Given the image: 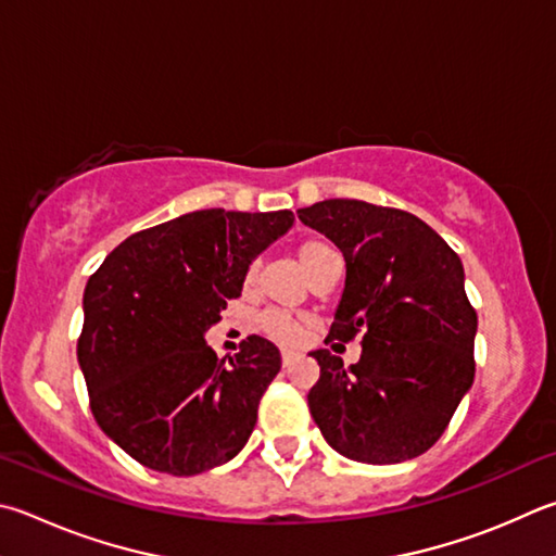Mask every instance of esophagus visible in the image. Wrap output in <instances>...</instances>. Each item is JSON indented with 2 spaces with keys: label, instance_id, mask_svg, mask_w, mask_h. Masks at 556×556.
Wrapping results in <instances>:
<instances>
[{
  "label": "esophagus",
  "instance_id": "esophagus-1",
  "mask_svg": "<svg viewBox=\"0 0 556 556\" xmlns=\"http://www.w3.org/2000/svg\"><path fill=\"white\" fill-rule=\"evenodd\" d=\"M299 357V352H294V350H281V365L285 367H289L291 362H294Z\"/></svg>",
  "mask_w": 556,
  "mask_h": 556
}]
</instances>
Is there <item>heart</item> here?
<instances>
[{
	"label": "heart",
	"mask_w": 556,
	"mask_h": 556,
	"mask_svg": "<svg viewBox=\"0 0 556 556\" xmlns=\"http://www.w3.org/2000/svg\"><path fill=\"white\" fill-rule=\"evenodd\" d=\"M328 252H332V250L328 245H323V243H304V245H299V250H296V260H299V265L306 269V275H311L313 267H316L318 262L328 255ZM252 275H255V267H250L248 277L252 279ZM260 328H262V332H267V336L271 340H277V342H294L299 338V332H301L299 320L291 318L289 313H281V311L262 313Z\"/></svg>",
	"instance_id": "1"
}]
</instances>
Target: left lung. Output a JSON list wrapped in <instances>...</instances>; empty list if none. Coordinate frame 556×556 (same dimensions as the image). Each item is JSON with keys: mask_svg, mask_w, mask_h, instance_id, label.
I'll list each match as a JSON object with an SVG mask.
<instances>
[{"mask_svg": "<svg viewBox=\"0 0 556 556\" xmlns=\"http://www.w3.org/2000/svg\"><path fill=\"white\" fill-rule=\"evenodd\" d=\"M345 257L328 340L362 338L357 365L313 350L320 377L311 416L328 445L365 464L418 457L442 432L473 383L477 311L464 267L445 240L408 211L357 199L299 208Z\"/></svg>", "mask_w": 556, "mask_h": 556, "instance_id": "obj_1", "label": "left lung"}]
</instances>
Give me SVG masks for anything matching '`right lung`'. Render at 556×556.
Here are the masks:
<instances>
[{
    "mask_svg": "<svg viewBox=\"0 0 556 556\" xmlns=\"http://www.w3.org/2000/svg\"><path fill=\"white\" fill-rule=\"evenodd\" d=\"M291 226L287 208L191 211L126 238L89 277L77 340L89 406L143 467L194 477L245 447L281 355L250 336L226 365L206 330Z\"/></svg>",
    "mask_w": 556,
    "mask_h": 556,
    "instance_id": "obj_1",
    "label": "right lung"
}]
</instances>
